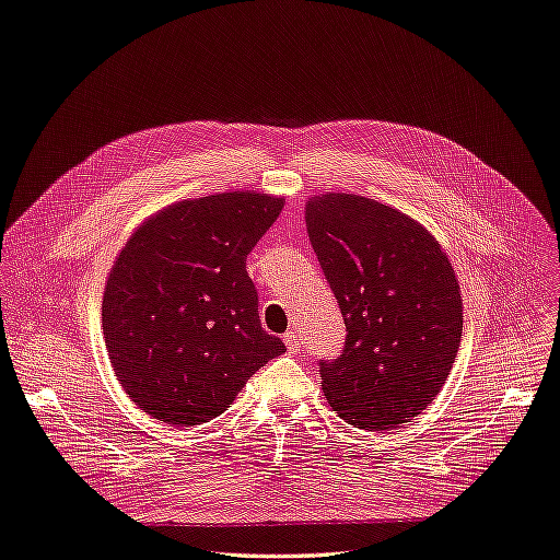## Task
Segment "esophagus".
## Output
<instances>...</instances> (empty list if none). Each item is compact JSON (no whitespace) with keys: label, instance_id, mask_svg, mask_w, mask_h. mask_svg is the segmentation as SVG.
<instances>
[{"label":"esophagus","instance_id":"34e87169","mask_svg":"<svg viewBox=\"0 0 560 560\" xmlns=\"http://www.w3.org/2000/svg\"><path fill=\"white\" fill-rule=\"evenodd\" d=\"M284 346L289 349V353H299L301 351V341H299V335L294 330L284 332Z\"/></svg>","mask_w":560,"mask_h":560}]
</instances>
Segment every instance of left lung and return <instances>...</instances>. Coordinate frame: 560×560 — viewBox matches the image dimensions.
I'll use <instances>...</instances> for the list:
<instances>
[{
  "label": "left lung",
  "instance_id": "8db88e82",
  "mask_svg": "<svg viewBox=\"0 0 560 560\" xmlns=\"http://www.w3.org/2000/svg\"><path fill=\"white\" fill-rule=\"evenodd\" d=\"M305 223L346 324L341 355L318 362L330 408L364 431L406 423L433 401L458 353L454 266L429 230L371 198L314 196Z\"/></svg>",
  "mask_w": 560,
  "mask_h": 560
}]
</instances>
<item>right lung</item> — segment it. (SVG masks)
<instances>
[{"instance_id": "add662e5", "label": "right lung", "mask_w": 560, "mask_h": 560, "mask_svg": "<svg viewBox=\"0 0 560 560\" xmlns=\"http://www.w3.org/2000/svg\"><path fill=\"white\" fill-rule=\"evenodd\" d=\"M282 207L253 191L182 200L156 211L116 257L102 299L106 353L131 401L154 419L219 417L287 351L261 328L246 271Z\"/></svg>"}]
</instances>
